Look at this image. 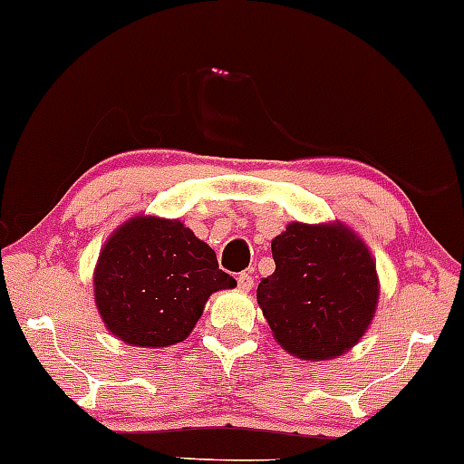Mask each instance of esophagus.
Returning <instances> with one entry per match:
<instances>
[{"label":"esophagus","instance_id":"obj_1","mask_svg":"<svg viewBox=\"0 0 464 464\" xmlns=\"http://www.w3.org/2000/svg\"><path fill=\"white\" fill-rule=\"evenodd\" d=\"M238 287L243 292H249L251 287H254V276H251V273H240L238 275Z\"/></svg>","mask_w":464,"mask_h":464}]
</instances>
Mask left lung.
I'll return each mask as SVG.
<instances>
[{
  "label": "left lung",
  "mask_w": 464,
  "mask_h": 464,
  "mask_svg": "<svg viewBox=\"0 0 464 464\" xmlns=\"http://www.w3.org/2000/svg\"><path fill=\"white\" fill-rule=\"evenodd\" d=\"M275 273L257 285L270 330L292 356H341L366 333L377 273L362 240L339 226L290 224L273 243Z\"/></svg>",
  "instance_id": "left-lung-1"
}]
</instances>
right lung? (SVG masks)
<instances>
[{"label":"right lung","mask_w":464,"mask_h":464,"mask_svg":"<svg viewBox=\"0 0 464 464\" xmlns=\"http://www.w3.org/2000/svg\"><path fill=\"white\" fill-rule=\"evenodd\" d=\"M93 284L112 334L130 345L166 347L194 330L210 294L237 281L180 221L136 218L106 240Z\"/></svg>","instance_id":"obj_1"}]
</instances>
